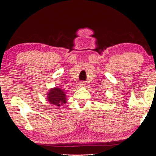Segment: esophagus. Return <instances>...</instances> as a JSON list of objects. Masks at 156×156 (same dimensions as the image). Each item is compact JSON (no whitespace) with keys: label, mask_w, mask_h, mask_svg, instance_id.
Masks as SVG:
<instances>
[{"label":"esophagus","mask_w":156,"mask_h":156,"mask_svg":"<svg viewBox=\"0 0 156 156\" xmlns=\"http://www.w3.org/2000/svg\"><path fill=\"white\" fill-rule=\"evenodd\" d=\"M85 83H84V82H81V83H80V84H79V85L81 86V87H84L85 86Z\"/></svg>","instance_id":"1"}]
</instances>
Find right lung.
I'll use <instances>...</instances> for the list:
<instances>
[{
	"label": "right lung",
	"instance_id": "add662e5",
	"mask_svg": "<svg viewBox=\"0 0 156 156\" xmlns=\"http://www.w3.org/2000/svg\"><path fill=\"white\" fill-rule=\"evenodd\" d=\"M47 100L49 103L56 107H60L66 103V95L62 89L55 87L51 88L47 94Z\"/></svg>",
	"mask_w": 156,
	"mask_h": 156
}]
</instances>
